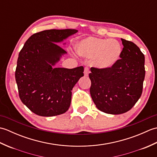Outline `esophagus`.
<instances>
[{
  "label": "esophagus",
  "instance_id": "esophagus-1",
  "mask_svg": "<svg viewBox=\"0 0 157 157\" xmlns=\"http://www.w3.org/2000/svg\"><path fill=\"white\" fill-rule=\"evenodd\" d=\"M89 73H90L89 69H88V67H86V68L84 69V75H85V76H88Z\"/></svg>",
  "mask_w": 157,
  "mask_h": 157
}]
</instances>
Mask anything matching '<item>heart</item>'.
Returning <instances> with one entry per match:
<instances>
[{
	"mask_svg": "<svg viewBox=\"0 0 157 157\" xmlns=\"http://www.w3.org/2000/svg\"><path fill=\"white\" fill-rule=\"evenodd\" d=\"M78 54L86 58H92L95 67L106 70L118 62L122 53L121 44L115 39L88 37L75 44Z\"/></svg>",
	"mask_w": 157,
	"mask_h": 157,
	"instance_id": "1",
	"label": "heart"
}]
</instances>
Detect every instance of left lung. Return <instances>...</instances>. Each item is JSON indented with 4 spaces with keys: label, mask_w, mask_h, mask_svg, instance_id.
<instances>
[{
    "label": "left lung",
    "mask_w": 157,
    "mask_h": 157,
    "mask_svg": "<svg viewBox=\"0 0 157 157\" xmlns=\"http://www.w3.org/2000/svg\"><path fill=\"white\" fill-rule=\"evenodd\" d=\"M123 48L118 62L109 69L91 67V97L106 113L122 114L140 98L145 77L144 55L137 45L121 38Z\"/></svg>",
    "instance_id": "1"
}]
</instances>
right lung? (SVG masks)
Listing matches in <instances>:
<instances>
[{"mask_svg":"<svg viewBox=\"0 0 157 157\" xmlns=\"http://www.w3.org/2000/svg\"><path fill=\"white\" fill-rule=\"evenodd\" d=\"M78 32L76 29H48L34 34L19 52L15 80L21 102L35 114L52 117L69 109L71 90L84 76L82 66L55 68L67 52L56 43Z\"/></svg>","mask_w":157,"mask_h":157,"instance_id":"right-lung-1","label":"right lung"}]
</instances>
